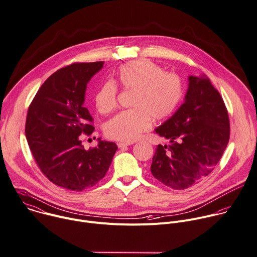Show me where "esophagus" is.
<instances>
[{
	"instance_id": "esophagus-1",
	"label": "esophagus",
	"mask_w": 257,
	"mask_h": 257,
	"mask_svg": "<svg viewBox=\"0 0 257 257\" xmlns=\"http://www.w3.org/2000/svg\"><path fill=\"white\" fill-rule=\"evenodd\" d=\"M117 145H118V147H119V148H122V147H127L128 145H130V143H126V142H119Z\"/></svg>"
}]
</instances>
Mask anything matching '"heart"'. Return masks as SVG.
Here are the masks:
<instances>
[{
    "label": "heart",
    "instance_id": "b5f03b06",
    "mask_svg": "<svg viewBox=\"0 0 257 257\" xmlns=\"http://www.w3.org/2000/svg\"><path fill=\"white\" fill-rule=\"evenodd\" d=\"M115 82L121 88L133 91L130 110L120 112L110 119L105 135L112 140L133 142L155 122L172 115L183 101L185 89L180 76L164 72L163 68L148 59L133 60L121 65ZM117 85L113 80L104 81L94 100L101 114L111 113L117 106Z\"/></svg>",
    "mask_w": 257,
    "mask_h": 257
}]
</instances>
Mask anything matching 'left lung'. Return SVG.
Here are the masks:
<instances>
[{"label": "left lung", "instance_id": "left-lung-1", "mask_svg": "<svg viewBox=\"0 0 257 257\" xmlns=\"http://www.w3.org/2000/svg\"><path fill=\"white\" fill-rule=\"evenodd\" d=\"M169 145L156 147L152 176L174 190H186L206 179L220 161L230 137L228 112L210 79L189 76L184 104L155 129Z\"/></svg>", "mask_w": 257, "mask_h": 257}]
</instances>
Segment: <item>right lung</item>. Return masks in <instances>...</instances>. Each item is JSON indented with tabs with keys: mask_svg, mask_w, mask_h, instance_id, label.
<instances>
[{
	"mask_svg": "<svg viewBox=\"0 0 257 257\" xmlns=\"http://www.w3.org/2000/svg\"><path fill=\"white\" fill-rule=\"evenodd\" d=\"M103 61L73 63L51 74L31 102L25 134L42 174L54 185L80 192L97 185L107 174L118 149L114 142L98 139L85 150L81 139L95 127L83 107L90 79Z\"/></svg>",
	"mask_w": 257,
	"mask_h": 257,
	"instance_id": "right-lung-1",
	"label": "right lung"
}]
</instances>
